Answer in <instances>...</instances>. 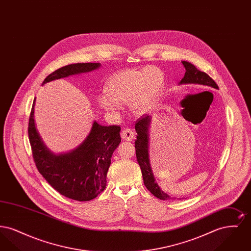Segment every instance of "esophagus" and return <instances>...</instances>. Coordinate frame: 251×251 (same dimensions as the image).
<instances>
[{"label": "esophagus", "mask_w": 251, "mask_h": 251, "mask_svg": "<svg viewBox=\"0 0 251 251\" xmlns=\"http://www.w3.org/2000/svg\"><path fill=\"white\" fill-rule=\"evenodd\" d=\"M120 135H121V137H122L124 140H126V141H131V140L134 138V131L131 130V129L126 128V129H124L123 131H121Z\"/></svg>", "instance_id": "esophagus-1"}]
</instances>
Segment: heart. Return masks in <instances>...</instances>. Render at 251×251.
<instances>
[{
	"label": "heart",
	"instance_id": "b5f03b06",
	"mask_svg": "<svg viewBox=\"0 0 251 251\" xmlns=\"http://www.w3.org/2000/svg\"><path fill=\"white\" fill-rule=\"evenodd\" d=\"M163 85L164 74L154 66L124 70L108 80L106 95L100 96L99 102L111 113L120 109V103L128 102L132 113L141 115L152 105Z\"/></svg>",
	"mask_w": 251,
	"mask_h": 251
}]
</instances>
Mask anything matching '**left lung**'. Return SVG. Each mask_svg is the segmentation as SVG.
Listing matches in <instances>:
<instances>
[{"instance_id":"1","label":"left lung","mask_w":251,"mask_h":251,"mask_svg":"<svg viewBox=\"0 0 251 251\" xmlns=\"http://www.w3.org/2000/svg\"><path fill=\"white\" fill-rule=\"evenodd\" d=\"M182 65L185 68V74L183 78L180 80L179 84H201L208 87H213L218 89L217 84L215 81L205 72L199 71L193 64L182 61ZM151 116H143L135 123V131L137 132L136 140L134 142L135 147V153L137 162L141 168L142 176H143L144 184L147 189L151 192L154 197L167 201L170 200V196L167 193H164L162 189L159 187L154 179L151 164L149 158V128L151 124Z\"/></svg>"}]
</instances>
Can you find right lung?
<instances>
[{
    "label": "right lung",
    "instance_id": "right-lung-1",
    "mask_svg": "<svg viewBox=\"0 0 251 251\" xmlns=\"http://www.w3.org/2000/svg\"><path fill=\"white\" fill-rule=\"evenodd\" d=\"M100 63H77L62 67L48 75L42 84L50 81L99 69ZM32 106L28 136L33 158L39 173L61 195L78 201H88L106 187L108 168L113 152L120 145V126H102L94 121L91 131L78 148L68 153L53 154L41 140Z\"/></svg>",
    "mask_w": 251,
    "mask_h": 251
}]
</instances>
